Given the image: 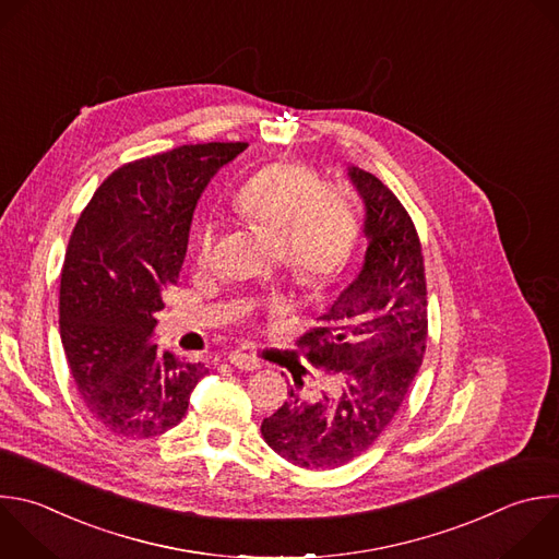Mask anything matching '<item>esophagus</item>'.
<instances>
[{
	"label": "esophagus",
	"instance_id": "esophagus-1",
	"mask_svg": "<svg viewBox=\"0 0 559 559\" xmlns=\"http://www.w3.org/2000/svg\"><path fill=\"white\" fill-rule=\"evenodd\" d=\"M228 359H230V364H235L241 370H259L261 368V359H257V357H252L248 353H241V350L230 353Z\"/></svg>",
	"mask_w": 559,
	"mask_h": 559
}]
</instances>
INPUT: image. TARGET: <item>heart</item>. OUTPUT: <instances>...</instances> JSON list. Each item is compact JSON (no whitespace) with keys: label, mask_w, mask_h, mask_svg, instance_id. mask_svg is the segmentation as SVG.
Here are the masks:
<instances>
[{"label":"heart","mask_w":559,"mask_h":559,"mask_svg":"<svg viewBox=\"0 0 559 559\" xmlns=\"http://www.w3.org/2000/svg\"><path fill=\"white\" fill-rule=\"evenodd\" d=\"M237 213L278 243V259L289 278L320 289L348 261L359 219L353 204L333 189H322L313 168L300 162H276L257 173L235 200ZM193 259L206 265L215 248L213 224H200Z\"/></svg>","instance_id":"1"}]
</instances>
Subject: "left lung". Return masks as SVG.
<instances>
[{"mask_svg": "<svg viewBox=\"0 0 559 559\" xmlns=\"http://www.w3.org/2000/svg\"><path fill=\"white\" fill-rule=\"evenodd\" d=\"M364 204L359 274L298 344L333 376L331 393L289 400L261 424L265 443L307 469L340 467L378 441L402 408L426 353L428 298L421 243L400 200L376 175L348 166Z\"/></svg>", "mask_w": 559, "mask_h": 559, "instance_id": "1", "label": "left lung"}]
</instances>
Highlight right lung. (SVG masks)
Segmentation results:
<instances>
[{"mask_svg":"<svg viewBox=\"0 0 559 559\" xmlns=\"http://www.w3.org/2000/svg\"><path fill=\"white\" fill-rule=\"evenodd\" d=\"M246 146L186 144L124 164L74 226L61 272V342L87 411L118 437L175 428L209 373L153 344L155 313L179 278L202 193Z\"/></svg>","mask_w":559,"mask_h":559,"instance_id":"right-lung-1","label":"right lung"}]
</instances>
